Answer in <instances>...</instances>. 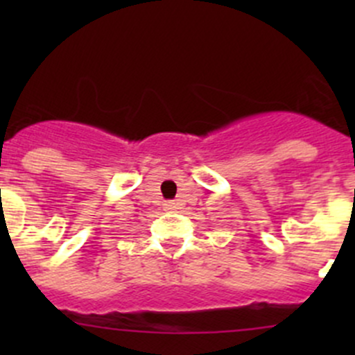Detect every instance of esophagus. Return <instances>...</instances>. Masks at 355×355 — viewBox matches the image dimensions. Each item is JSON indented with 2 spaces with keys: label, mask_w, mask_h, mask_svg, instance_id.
<instances>
[{
  "label": "esophagus",
  "mask_w": 355,
  "mask_h": 355,
  "mask_svg": "<svg viewBox=\"0 0 355 355\" xmlns=\"http://www.w3.org/2000/svg\"><path fill=\"white\" fill-rule=\"evenodd\" d=\"M163 209L164 211L177 209V202H175V200H164V202H163Z\"/></svg>",
  "instance_id": "obj_1"
}]
</instances>
